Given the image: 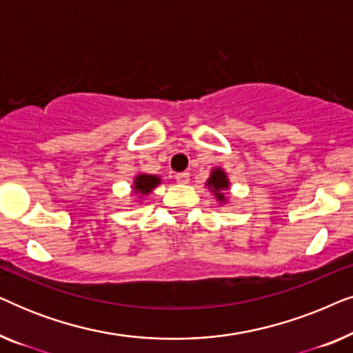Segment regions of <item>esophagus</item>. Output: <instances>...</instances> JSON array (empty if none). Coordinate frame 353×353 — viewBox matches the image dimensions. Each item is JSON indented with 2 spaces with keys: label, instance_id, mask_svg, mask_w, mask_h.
I'll return each instance as SVG.
<instances>
[{
  "label": "esophagus",
  "instance_id": "esophagus-1",
  "mask_svg": "<svg viewBox=\"0 0 353 353\" xmlns=\"http://www.w3.org/2000/svg\"><path fill=\"white\" fill-rule=\"evenodd\" d=\"M175 178H176V181L180 183V185H188V183H190V173H188V172L178 173Z\"/></svg>",
  "mask_w": 353,
  "mask_h": 353
}]
</instances>
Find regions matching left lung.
<instances>
[{
  "instance_id": "8db88e82",
  "label": "left lung",
  "mask_w": 353,
  "mask_h": 353,
  "mask_svg": "<svg viewBox=\"0 0 353 353\" xmlns=\"http://www.w3.org/2000/svg\"><path fill=\"white\" fill-rule=\"evenodd\" d=\"M205 186L209 188L210 192L215 196L216 201H220L221 204H225L226 191L230 190V180H228V175H226V172L223 170V168L215 167L214 170L210 172V176H209V180L205 181Z\"/></svg>"
}]
</instances>
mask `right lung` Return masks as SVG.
Segmentation results:
<instances>
[{
	"instance_id": "1",
	"label": "right lung",
	"mask_w": 353,
	"mask_h": 353,
	"mask_svg": "<svg viewBox=\"0 0 353 353\" xmlns=\"http://www.w3.org/2000/svg\"><path fill=\"white\" fill-rule=\"evenodd\" d=\"M162 178L157 175H148V173H139L134 176L133 180V194H137L139 199H143L144 196H148L149 192H152L154 188L161 185Z\"/></svg>"
}]
</instances>
